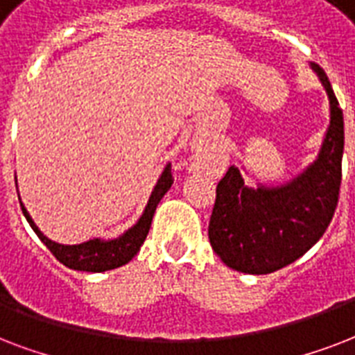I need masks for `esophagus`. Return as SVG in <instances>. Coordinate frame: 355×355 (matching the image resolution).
Returning <instances> with one entry per match:
<instances>
[{"mask_svg": "<svg viewBox=\"0 0 355 355\" xmlns=\"http://www.w3.org/2000/svg\"><path fill=\"white\" fill-rule=\"evenodd\" d=\"M202 161V155L200 153H196V155H192V166H196L198 163Z\"/></svg>", "mask_w": 355, "mask_h": 355, "instance_id": "obj_1", "label": "esophagus"}]
</instances>
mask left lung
Masks as SVG:
<instances>
[{
	"label": "left lung",
	"mask_w": 355,
	"mask_h": 355,
	"mask_svg": "<svg viewBox=\"0 0 355 355\" xmlns=\"http://www.w3.org/2000/svg\"><path fill=\"white\" fill-rule=\"evenodd\" d=\"M326 90L329 123L317 157L300 174L277 183L248 187L232 164L216 187L209 241L230 268L270 274L295 263L318 243L337 207L345 150V122L326 73L309 62Z\"/></svg>",
	"instance_id": "left-lung-1"
}]
</instances>
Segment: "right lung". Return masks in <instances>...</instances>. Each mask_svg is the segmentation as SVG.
I'll list each match as a JSON object with an SVG mask.
<instances>
[{
    "instance_id": "right-lung-1",
    "label": "right lung",
    "mask_w": 355,
    "mask_h": 355,
    "mask_svg": "<svg viewBox=\"0 0 355 355\" xmlns=\"http://www.w3.org/2000/svg\"><path fill=\"white\" fill-rule=\"evenodd\" d=\"M172 183H174V178H172V172H170V163H166L161 175H159L157 183L153 187L152 194L148 198L146 207H144L142 215L139 216V220L135 222L133 226L114 239L94 237L81 244H60L46 237L38 230V226L31 218L26 205L21 202L20 205L21 213L26 216V220L29 222V226L33 227V232L37 233L38 239L48 246V250L57 257V261H60L62 265L72 268V270L105 272L125 265V263L133 259L135 255L139 254L140 246L146 241V235L150 232V226H152L155 209H157L159 202L163 200L164 194L170 191ZM16 187H18V183H16ZM18 198H20V194H18Z\"/></svg>"
}]
</instances>
